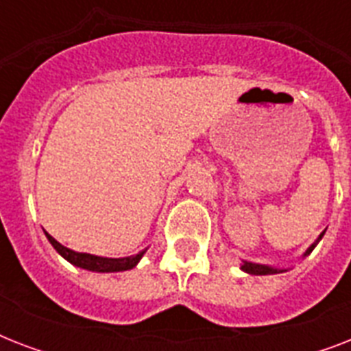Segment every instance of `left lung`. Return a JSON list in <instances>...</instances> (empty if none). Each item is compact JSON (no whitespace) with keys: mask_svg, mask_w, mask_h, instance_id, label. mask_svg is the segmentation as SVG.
<instances>
[{"mask_svg":"<svg viewBox=\"0 0 351 351\" xmlns=\"http://www.w3.org/2000/svg\"><path fill=\"white\" fill-rule=\"evenodd\" d=\"M324 233H326V231H322V233L317 237L315 242H313V244H311L310 247L304 251V255H302V256H308L311 251L315 250V245L321 242V239L324 237ZM240 269H242V271H245V273H250V275H275V273L288 271V269H280V267L267 266V264H256V262H250V261H242V264H240Z\"/></svg>","mask_w":351,"mask_h":351,"instance_id":"left-lung-1","label":"left lung"}]
</instances>
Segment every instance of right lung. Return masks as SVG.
<instances>
[{
    "mask_svg": "<svg viewBox=\"0 0 351 351\" xmlns=\"http://www.w3.org/2000/svg\"><path fill=\"white\" fill-rule=\"evenodd\" d=\"M45 237L49 239V242L52 244V247L60 253V255L65 258L67 262H71L73 266L82 267V269H87V271H96V273H117V271H127V269H132L136 266L140 258L145 255V251L142 250L136 255L131 256H121V258H109V256H98L90 255V253H78V251H73L62 245L56 239H52L51 234L45 231Z\"/></svg>",
    "mask_w": 351,
    "mask_h": 351,
    "instance_id": "right-lung-1",
    "label": "right lung"
}]
</instances>
